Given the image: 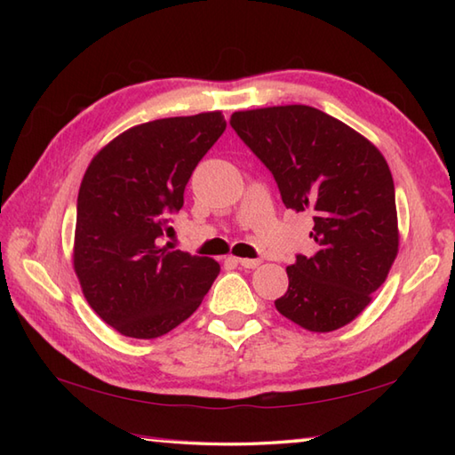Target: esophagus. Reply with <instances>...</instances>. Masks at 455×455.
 <instances>
[{"label": "esophagus", "mask_w": 455, "mask_h": 455, "mask_svg": "<svg viewBox=\"0 0 455 455\" xmlns=\"http://www.w3.org/2000/svg\"><path fill=\"white\" fill-rule=\"evenodd\" d=\"M236 264H240L246 269H254L259 266V259H250V258H236Z\"/></svg>", "instance_id": "34e87169"}]
</instances>
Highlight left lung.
Returning a JSON list of instances; mask_svg holds the SVG:
<instances>
[{"mask_svg": "<svg viewBox=\"0 0 455 455\" xmlns=\"http://www.w3.org/2000/svg\"><path fill=\"white\" fill-rule=\"evenodd\" d=\"M230 124L274 173L283 205L313 212V256L287 266L275 308L311 332L352 323L399 252L393 176L379 148L308 105L236 111Z\"/></svg>", "mask_w": 455, "mask_h": 455, "instance_id": "1", "label": "left lung"}]
</instances>
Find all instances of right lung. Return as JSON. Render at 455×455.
<instances>
[{
	"mask_svg": "<svg viewBox=\"0 0 455 455\" xmlns=\"http://www.w3.org/2000/svg\"><path fill=\"white\" fill-rule=\"evenodd\" d=\"M227 129L220 111L142 123L95 154L78 193L74 272L119 334L152 340L197 311L219 262L162 246L199 160Z\"/></svg>",
	"mask_w": 455,
	"mask_h": 455,
	"instance_id": "obj_1",
	"label": "right lung"
}]
</instances>
